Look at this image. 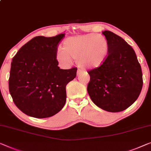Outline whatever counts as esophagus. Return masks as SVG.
I'll return each mask as SVG.
<instances>
[{
    "label": "esophagus",
    "instance_id": "esophagus-1",
    "mask_svg": "<svg viewBox=\"0 0 151 151\" xmlns=\"http://www.w3.org/2000/svg\"><path fill=\"white\" fill-rule=\"evenodd\" d=\"M83 73V70H77V73H76V74H77V75L78 76L79 75H81Z\"/></svg>",
    "mask_w": 151,
    "mask_h": 151
}]
</instances>
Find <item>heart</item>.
<instances>
[{"label":"heart","mask_w":151,"mask_h":151,"mask_svg":"<svg viewBox=\"0 0 151 151\" xmlns=\"http://www.w3.org/2000/svg\"><path fill=\"white\" fill-rule=\"evenodd\" d=\"M109 52V43L104 36L95 33L71 37L63 43V49L56 53L58 61L64 66H68L73 59L77 60L79 67L96 69L106 60Z\"/></svg>","instance_id":"b5f03b06"}]
</instances>
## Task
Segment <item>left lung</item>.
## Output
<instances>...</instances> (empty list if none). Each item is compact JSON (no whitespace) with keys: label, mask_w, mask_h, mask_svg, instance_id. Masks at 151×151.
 Listing matches in <instances>:
<instances>
[{"label":"left lung","mask_w":151,"mask_h":151,"mask_svg":"<svg viewBox=\"0 0 151 151\" xmlns=\"http://www.w3.org/2000/svg\"><path fill=\"white\" fill-rule=\"evenodd\" d=\"M109 43L106 60L88 72L87 91L97 106L116 112L127 109L138 99L142 88L141 66L133 48L116 34L104 30Z\"/></svg>","instance_id":"1"}]
</instances>
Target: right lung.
I'll return each instance as SVG.
<instances>
[{"label":"right lung","mask_w":151,"mask_h":151,"mask_svg":"<svg viewBox=\"0 0 151 151\" xmlns=\"http://www.w3.org/2000/svg\"><path fill=\"white\" fill-rule=\"evenodd\" d=\"M64 35L33 38L13 58L9 89L15 104L27 115L50 117L66 103V86L76 77L77 68L58 66V45Z\"/></svg>","instance_id":"1"}]
</instances>
